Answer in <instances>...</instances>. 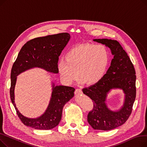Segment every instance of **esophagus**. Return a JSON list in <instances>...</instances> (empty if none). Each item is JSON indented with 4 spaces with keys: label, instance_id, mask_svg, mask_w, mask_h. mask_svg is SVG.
Segmentation results:
<instances>
[{
    "label": "esophagus",
    "instance_id": "1",
    "mask_svg": "<svg viewBox=\"0 0 147 147\" xmlns=\"http://www.w3.org/2000/svg\"><path fill=\"white\" fill-rule=\"evenodd\" d=\"M75 94L78 95H80L82 94V90L80 89H76L75 91Z\"/></svg>",
    "mask_w": 147,
    "mask_h": 147
}]
</instances>
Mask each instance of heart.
Masks as SVG:
<instances>
[{"label":"heart","mask_w":147,"mask_h":147,"mask_svg":"<svg viewBox=\"0 0 147 147\" xmlns=\"http://www.w3.org/2000/svg\"><path fill=\"white\" fill-rule=\"evenodd\" d=\"M110 57L109 50L103 45H80L67 52L65 60L58 62V71L61 79L67 84L75 80L78 73L81 83L94 84L104 78Z\"/></svg>","instance_id":"heart-1"}]
</instances>
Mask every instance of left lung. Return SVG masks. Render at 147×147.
<instances>
[{"mask_svg":"<svg viewBox=\"0 0 147 147\" xmlns=\"http://www.w3.org/2000/svg\"><path fill=\"white\" fill-rule=\"evenodd\" d=\"M93 40L109 47L114 58L104 78L82 89L83 94L90 97L94 103L93 109L88 115V121L95 130H110L124 124L132 113L136 97V73L132 63L119 42L108 38ZM115 88L123 91L125 100L119 110L113 111L105 101L107 94Z\"/></svg>","mask_w":147,"mask_h":147,"instance_id":"left-lung-1","label":"left lung"}]
</instances>
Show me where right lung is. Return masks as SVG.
I'll list each match as a JSON object with an SVG mask.
<instances>
[{
	"mask_svg": "<svg viewBox=\"0 0 147 147\" xmlns=\"http://www.w3.org/2000/svg\"><path fill=\"white\" fill-rule=\"evenodd\" d=\"M69 38L70 35L67 33L37 37L27 42L21 49L11 69L10 96L18 116L24 125L40 130H49L56 127L61 119L63 107L74 96V88L55 86L52 83V95L47 109L40 117L35 119L24 116L15 103L14 89L17 76L35 67L44 69L49 73H58L59 56Z\"/></svg>",
	"mask_w": 147,
	"mask_h": 147,
	"instance_id": "obj_1",
	"label": "right lung"
}]
</instances>
